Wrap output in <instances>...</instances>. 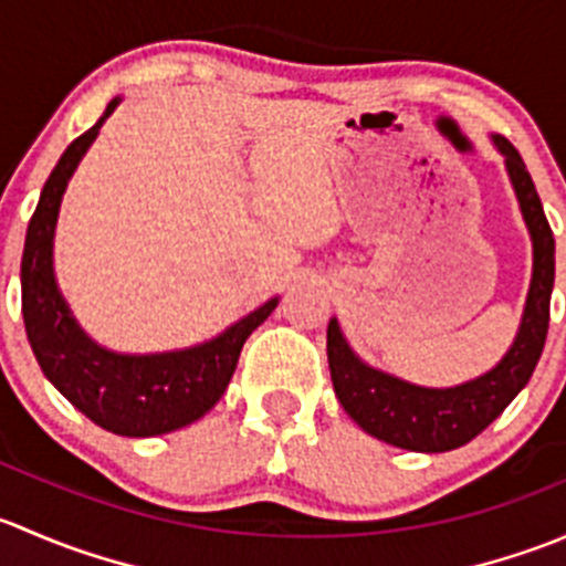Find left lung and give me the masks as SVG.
<instances>
[{"mask_svg":"<svg viewBox=\"0 0 566 566\" xmlns=\"http://www.w3.org/2000/svg\"><path fill=\"white\" fill-rule=\"evenodd\" d=\"M493 145L504 156L534 247L526 310L506 356L490 373L468 384L424 389L364 364L342 336L336 317L328 323V367L342 408L364 432L391 447L410 452H449L465 447L521 394L545 347L556 276V241L521 153L504 136H493Z\"/></svg>","mask_w":566,"mask_h":566,"instance_id":"1","label":"left lung"}]
</instances>
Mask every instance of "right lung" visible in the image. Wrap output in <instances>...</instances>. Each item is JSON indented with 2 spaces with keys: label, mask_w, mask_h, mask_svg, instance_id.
<instances>
[{
  "label": "right lung",
  "mask_w": 566,
  "mask_h": 566,
  "mask_svg": "<svg viewBox=\"0 0 566 566\" xmlns=\"http://www.w3.org/2000/svg\"><path fill=\"white\" fill-rule=\"evenodd\" d=\"M117 104L119 98L108 101L104 117L67 145L40 191L21 256V315L40 369L73 408L114 436L153 438L202 419L219 402L243 342L276 310L279 298L265 301L216 339L186 350L125 356L84 334L56 287L54 230L67 180Z\"/></svg>",
  "instance_id": "add662e5"
}]
</instances>
